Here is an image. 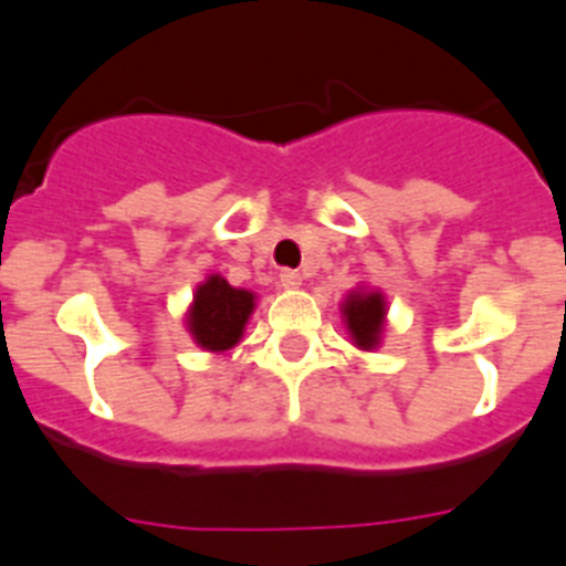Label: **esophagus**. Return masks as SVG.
I'll use <instances>...</instances> for the list:
<instances>
[{
  "label": "esophagus",
  "instance_id": "obj_1",
  "mask_svg": "<svg viewBox=\"0 0 566 566\" xmlns=\"http://www.w3.org/2000/svg\"><path fill=\"white\" fill-rule=\"evenodd\" d=\"M279 282H282V287L287 290L302 287V276H298L296 270H282V273H279Z\"/></svg>",
  "mask_w": 566,
  "mask_h": 566
}]
</instances>
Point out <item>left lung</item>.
<instances>
[{
	"label": "left lung",
	"instance_id": "left-lung-1",
	"mask_svg": "<svg viewBox=\"0 0 566 566\" xmlns=\"http://www.w3.org/2000/svg\"><path fill=\"white\" fill-rule=\"evenodd\" d=\"M385 316L387 302L381 290L358 287L342 304V318L358 350H376L381 333H385Z\"/></svg>",
	"mask_w": 566,
	"mask_h": 566
}]
</instances>
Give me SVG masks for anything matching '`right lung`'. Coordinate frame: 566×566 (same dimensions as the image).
I'll list each match as a JSON object with an SVG mask.
<instances>
[{
    "label": "right lung",
    "instance_id": "right-lung-1",
    "mask_svg": "<svg viewBox=\"0 0 566 566\" xmlns=\"http://www.w3.org/2000/svg\"><path fill=\"white\" fill-rule=\"evenodd\" d=\"M255 307V293L230 287L228 279L208 276L196 287L188 311V331L199 347L210 353H224L239 344Z\"/></svg>",
    "mask_w": 566,
    "mask_h": 566
}]
</instances>
